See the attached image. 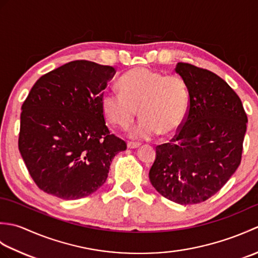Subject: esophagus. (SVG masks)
Instances as JSON below:
<instances>
[{"instance_id": "esophagus-1", "label": "esophagus", "mask_w": 258, "mask_h": 258, "mask_svg": "<svg viewBox=\"0 0 258 258\" xmlns=\"http://www.w3.org/2000/svg\"><path fill=\"white\" fill-rule=\"evenodd\" d=\"M140 144L139 143H134V142H127V149L134 150V149H139Z\"/></svg>"}]
</instances>
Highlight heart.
<instances>
[{"label":"heart","mask_w":258,"mask_h":258,"mask_svg":"<svg viewBox=\"0 0 258 258\" xmlns=\"http://www.w3.org/2000/svg\"><path fill=\"white\" fill-rule=\"evenodd\" d=\"M120 90H107L101 98L102 112L109 122L127 128L139 115L141 122L131 131L135 140H152L172 134L187 115L189 96L177 75H164L145 68L135 69L119 80Z\"/></svg>","instance_id":"b5f03b06"}]
</instances>
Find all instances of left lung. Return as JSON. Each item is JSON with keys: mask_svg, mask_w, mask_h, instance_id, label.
<instances>
[{"mask_svg": "<svg viewBox=\"0 0 258 258\" xmlns=\"http://www.w3.org/2000/svg\"><path fill=\"white\" fill-rule=\"evenodd\" d=\"M188 113L178 134L156 147L150 180L165 199L187 205L216 194L240 164L247 116L232 87L211 71L177 63Z\"/></svg>", "mask_w": 258, "mask_h": 258, "instance_id": "left-lung-1", "label": "left lung"}]
</instances>
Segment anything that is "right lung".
Wrapping results in <instances>:
<instances>
[{"instance_id": "1", "label": "right lung", "mask_w": 258, "mask_h": 258, "mask_svg": "<svg viewBox=\"0 0 258 258\" xmlns=\"http://www.w3.org/2000/svg\"><path fill=\"white\" fill-rule=\"evenodd\" d=\"M116 71L73 61L41 76L22 105L19 150L43 191L79 200L105 183L112 160L126 150L109 134L101 98Z\"/></svg>"}]
</instances>
